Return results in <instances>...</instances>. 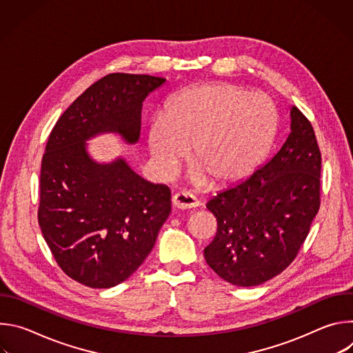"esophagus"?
<instances>
[{"label": "esophagus", "mask_w": 353, "mask_h": 353, "mask_svg": "<svg viewBox=\"0 0 353 353\" xmlns=\"http://www.w3.org/2000/svg\"><path fill=\"white\" fill-rule=\"evenodd\" d=\"M172 204L177 210H190L199 205L196 198L188 192H176L172 196Z\"/></svg>", "instance_id": "1"}]
</instances>
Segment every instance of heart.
<instances>
[{
	"instance_id": "heart-1",
	"label": "heart",
	"mask_w": 353,
	"mask_h": 353,
	"mask_svg": "<svg viewBox=\"0 0 353 353\" xmlns=\"http://www.w3.org/2000/svg\"><path fill=\"white\" fill-rule=\"evenodd\" d=\"M278 127L272 100L233 83L184 89L149 125L148 148L165 176L173 174L191 149L192 180L214 187L236 184L267 157Z\"/></svg>"
}]
</instances>
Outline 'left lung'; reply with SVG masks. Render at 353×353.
<instances>
[{"label":"left lung","mask_w":353,"mask_h":353,"mask_svg":"<svg viewBox=\"0 0 353 353\" xmlns=\"http://www.w3.org/2000/svg\"><path fill=\"white\" fill-rule=\"evenodd\" d=\"M321 154L310 121L290 108V132L278 152L245 180L212 196L218 230L204 248L226 282L257 286L296 259L320 208Z\"/></svg>","instance_id":"1"}]
</instances>
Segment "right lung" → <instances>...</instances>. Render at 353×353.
Returning <instances> with one entry per match:
<instances>
[{"label": "right lung", "mask_w": 353, "mask_h": 353, "mask_svg": "<svg viewBox=\"0 0 353 353\" xmlns=\"http://www.w3.org/2000/svg\"><path fill=\"white\" fill-rule=\"evenodd\" d=\"M165 82L109 74L78 96L50 132L37 219L60 268L85 286L106 289L132 275L172 211L168 185L146 181L123 158L96 162L86 143L110 132L137 143L143 100Z\"/></svg>", "instance_id": "add662e5"}]
</instances>
